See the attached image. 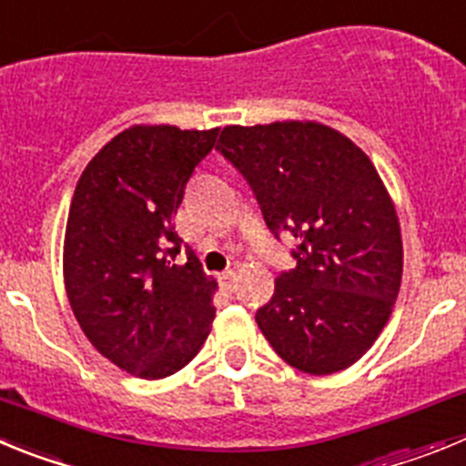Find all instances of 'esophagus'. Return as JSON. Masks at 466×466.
Segmentation results:
<instances>
[{
	"label": "esophagus",
	"instance_id": "34e87169",
	"mask_svg": "<svg viewBox=\"0 0 466 466\" xmlns=\"http://www.w3.org/2000/svg\"><path fill=\"white\" fill-rule=\"evenodd\" d=\"M220 279H223L225 288H229V290H232V288H234V280H237V271H234V269L223 271V276H220Z\"/></svg>",
	"mask_w": 466,
	"mask_h": 466
}]
</instances>
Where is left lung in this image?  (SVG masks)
I'll return each instance as SVG.
<instances>
[{
	"mask_svg": "<svg viewBox=\"0 0 466 466\" xmlns=\"http://www.w3.org/2000/svg\"><path fill=\"white\" fill-rule=\"evenodd\" d=\"M216 150L246 178L264 223L295 237V269L280 271L255 313L276 353L327 376L367 353L401 283V234L367 155L318 123L229 125Z\"/></svg>",
	"mask_w": 466,
	"mask_h": 466,
	"instance_id": "obj_1",
	"label": "left lung"
}]
</instances>
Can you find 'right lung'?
<instances>
[{"mask_svg": "<svg viewBox=\"0 0 466 466\" xmlns=\"http://www.w3.org/2000/svg\"><path fill=\"white\" fill-rule=\"evenodd\" d=\"M218 129L137 125L81 174L65 234V285L104 358L141 379L186 367L207 341L216 280L174 229L192 171ZM183 249L187 262L176 265Z\"/></svg>", "mask_w": 466, "mask_h": 466, "instance_id": "1", "label": "right lung"}]
</instances>
